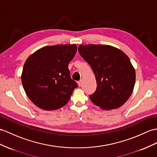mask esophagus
Listing matches in <instances>:
<instances>
[{
	"instance_id": "1",
	"label": "esophagus",
	"mask_w": 157,
	"mask_h": 157,
	"mask_svg": "<svg viewBox=\"0 0 157 157\" xmlns=\"http://www.w3.org/2000/svg\"><path fill=\"white\" fill-rule=\"evenodd\" d=\"M77 84H78V85L79 86H81V85H82V81H78V82H77Z\"/></svg>"
}]
</instances>
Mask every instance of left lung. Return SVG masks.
Returning a JSON list of instances; mask_svg holds the SVG:
<instances>
[{
	"label": "left lung",
	"instance_id": "1",
	"mask_svg": "<svg viewBox=\"0 0 157 157\" xmlns=\"http://www.w3.org/2000/svg\"><path fill=\"white\" fill-rule=\"evenodd\" d=\"M78 50L96 78L97 90L89 96L90 101L103 110L121 107L132 94L136 80L128 56L106 44H80Z\"/></svg>",
	"mask_w": 157,
	"mask_h": 157
}]
</instances>
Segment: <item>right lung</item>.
<instances>
[{
    "label": "right lung",
    "mask_w": 157,
    "mask_h": 157,
    "mask_svg": "<svg viewBox=\"0 0 157 157\" xmlns=\"http://www.w3.org/2000/svg\"><path fill=\"white\" fill-rule=\"evenodd\" d=\"M76 50L75 44L47 46L26 59L21 75L22 84L26 95L38 107L56 110L69 101L78 86L71 79L68 68Z\"/></svg>",
    "instance_id": "obj_1"
}]
</instances>
